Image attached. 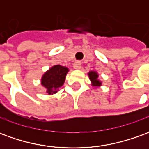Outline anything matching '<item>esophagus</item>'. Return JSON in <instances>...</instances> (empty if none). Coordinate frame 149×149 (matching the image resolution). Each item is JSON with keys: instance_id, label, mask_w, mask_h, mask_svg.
<instances>
[{"instance_id": "esophagus-1", "label": "esophagus", "mask_w": 149, "mask_h": 149, "mask_svg": "<svg viewBox=\"0 0 149 149\" xmlns=\"http://www.w3.org/2000/svg\"><path fill=\"white\" fill-rule=\"evenodd\" d=\"M73 68L75 69H80L81 68V63L80 61H76L73 64Z\"/></svg>"}]
</instances>
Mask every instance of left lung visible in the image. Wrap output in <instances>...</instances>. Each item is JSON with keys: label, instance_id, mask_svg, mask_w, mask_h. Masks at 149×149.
<instances>
[{"label": "left lung", "instance_id": "obj_1", "mask_svg": "<svg viewBox=\"0 0 149 149\" xmlns=\"http://www.w3.org/2000/svg\"><path fill=\"white\" fill-rule=\"evenodd\" d=\"M88 77L90 79L91 82H92V85L94 87H98L101 85V82L98 80V74L97 73V72L91 71L88 72Z\"/></svg>", "mask_w": 149, "mask_h": 149}]
</instances>
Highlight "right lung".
I'll return each mask as SVG.
<instances>
[{
	"label": "right lung",
	"mask_w": 149,
	"mask_h": 149,
	"mask_svg": "<svg viewBox=\"0 0 149 149\" xmlns=\"http://www.w3.org/2000/svg\"><path fill=\"white\" fill-rule=\"evenodd\" d=\"M68 68L61 65H54L49 68L41 78V84L47 89V93L54 94L57 93L65 81Z\"/></svg>",
	"instance_id": "obj_1"
}]
</instances>
